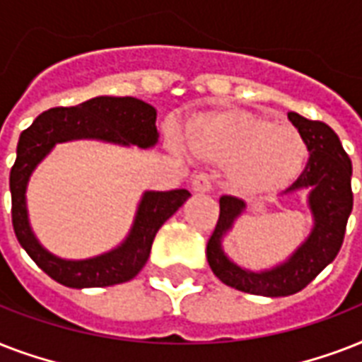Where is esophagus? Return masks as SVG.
I'll return each instance as SVG.
<instances>
[{
  "label": "esophagus",
  "instance_id": "34e87169",
  "mask_svg": "<svg viewBox=\"0 0 362 362\" xmlns=\"http://www.w3.org/2000/svg\"><path fill=\"white\" fill-rule=\"evenodd\" d=\"M192 187H193V192L209 193L214 189V182H212L210 175H206V173H199V175L193 178Z\"/></svg>",
  "mask_w": 362,
  "mask_h": 362
}]
</instances>
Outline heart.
<instances>
[{
    "label": "heart",
    "mask_w": 362,
    "mask_h": 362,
    "mask_svg": "<svg viewBox=\"0 0 362 362\" xmlns=\"http://www.w3.org/2000/svg\"><path fill=\"white\" fill-rule=\"evenodd\" d=\"M186 144L195 158L229 165L235 184L253 193L291 184L308 158L306 141L293 125L242 110L193 118L186 127Z\"/></svg>",
    "instance_id": "heart-1"
}]
</instances>
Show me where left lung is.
I'll list each match as a JSON object with an SVG mask.
<instances>
[{
	"label": "left lung",
	"mask_w": 362,
	"mask_h": 362,
	"mask_svg": "<svg viewBox=\"0 0 362 362\" xmlns=\"http://www.w3.org/2000/svg\"><path fill=\"white\" fill-rule=\"evenodd\" d=\"M287 118L304 136L310 152L300 176L286 189V193L308 189V206L314 218L310 237L286 263L274 269L261 272L242 269L227 257L221 238L246 204L242 199L223 195L220 199V218L206 244L210 269L226 286L263 297H287L298 293L332 263L342 247L348 218L354 209L351 159L337 133L323 122L308 120L297 112H287Z\"/></svg>",
	"instance_id": "1"
}]
</instances>
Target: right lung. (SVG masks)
Instances as JSON below:
<instances>
[{
  "label": "right lung",
  "instance_id": "1",
  "mask_svg": "<svg viewBox=\"0 0 362 362\" xmlns=\"http://www.w3.org/2000/svg\"><path fill=\"white\" fill-rule=\"evenodd\" d=\"M156 109L135 98H93L76 107H56L45 110L35 122L20 133L16 161L11 169L13 227L20 246L62 286L107 287L135 278L146 264L156 233L189 197L187 189L144 192L129 235L112 252L82 261H67L47 252L39 244L28 220L25 187L31 173L58 142L76 139L115 142L122 146L136 144L150 148L158 142Z\"/></svg>",
  "mask_w": 362,
  "mask_h": 362
}]
</instances>
